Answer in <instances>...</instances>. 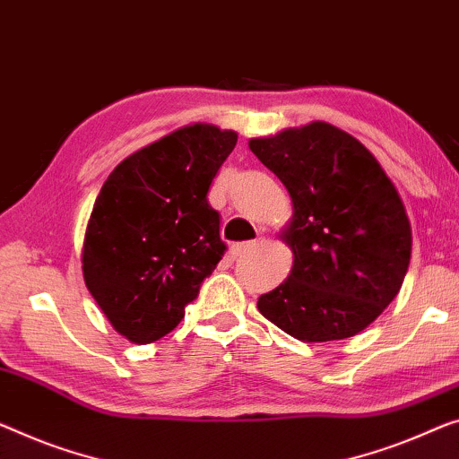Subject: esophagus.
I'll return each instance as SVG.
<instances>
[{
	"mask_svg": "<svg viewBox=\"0 0 459 459\" xmlns=\"http://www.w3.org/2000/svg\"><path fill=\"white\" fill-rule=\"evenodd\" d=\"M257 247V241H247V243H237L232 245V255L235 257H241L245 253H249Z\"/></svg>",
	"mask_w": 459,
	"mask_h": 459,
	"instance_id": "esophagus-1",
	"label": "esophagus"
}]
</instances>
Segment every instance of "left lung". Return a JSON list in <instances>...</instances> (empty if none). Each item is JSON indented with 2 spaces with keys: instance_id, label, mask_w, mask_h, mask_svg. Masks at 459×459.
<instances>
[{
  "instance_id": "left-lung-1",
  "label": "left lung",
  "mask_w": 459,
  "mask_h": 459,
  "mask_svg": "<svg viewBox=\"0 0 459 459\" xmlns=\"http://www.w3.org/2000/svg\"><path fill=\"white\" fill-rule=\"evenodd\" d=\"M249 148L295 208L284 235L295 264L259 297V313L303 342L362 332L398 295L412 251L394 183L357 138L324 121L255 138Z\"/></svg>"
}]
</instances>
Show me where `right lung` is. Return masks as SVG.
Wrapping results in <instances>:
<instances>
[{"instance_id":"1","label":"right lung","mask_w":459,"mask_h":459,"mask_svg":"<svg viewBox=\"0 0 459 459\" xmlns=\"http://www.w3.org/2000/svg\"><path fill=\"white\" fill-rule=\"evenodd\" d=\"M235 143V132L195 123L127 156L100 187L82 272L107 319L135 344L175 330L227 251L208 191Z\"/></svg>"}]
</instances>
